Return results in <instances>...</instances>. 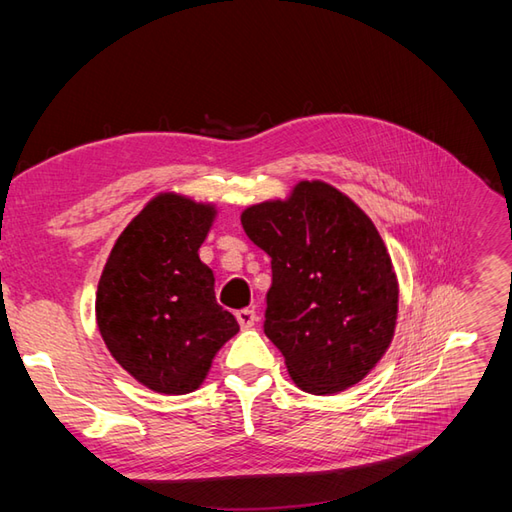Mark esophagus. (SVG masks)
<instances>
[{"mask_svg":"<svg viewBox=\"0 0 512 512\" xmlns=\"http://www.w3.org/2000/svg\"><path fill=\"white\" fill-rule=\"evenodd\" d=\"M256 320H258V316H256L254 309H239V312H237V322H239L241 329H252Z\"/></svg>","mask_w":512,"mask_h":512,"instance_id":"34e87169","label":"esophagus"}]
</instances>
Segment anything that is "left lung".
Returning <instances> with one entry per match:
<instances>
[{
    "instance_id": "obj_1",
    "label": "left lung",
    "mask_w": 512,
    "mask_h": 512,
    "mask_svg": "<svg viewBox=\"0 0 512 512\" xmlns=\"http://www.w3.org/2000/svg\"><path fill=\"white\" fill-rule=\"evenodd\" d=\"M271 258L265 335L301 391L333 395L361 382L391 346L399 288L384 241L352 200L324 181L241 213Z\"/></svg>"
}]
</instances>
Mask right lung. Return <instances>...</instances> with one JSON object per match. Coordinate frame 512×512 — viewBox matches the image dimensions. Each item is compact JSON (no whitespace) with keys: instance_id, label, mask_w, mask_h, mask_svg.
Segmentation results:
<instances>
[{"instance_id":"right-lung-1","label":"right lung","mask_w":512,"mask_h":512,"mask_svg":"<svg viewBox=\"0 0 512 512\" xmlns=\"http://www.w3.org/2000/svg\"><path fill=\"white\" fill-rule=\"evenodd\" d=\"M215 207L166 192L121 232L96 294V320L113 359L147 389L185 395L203 384L239 324L215 301L200 262Z\"/></svg>"}]
</instances>
